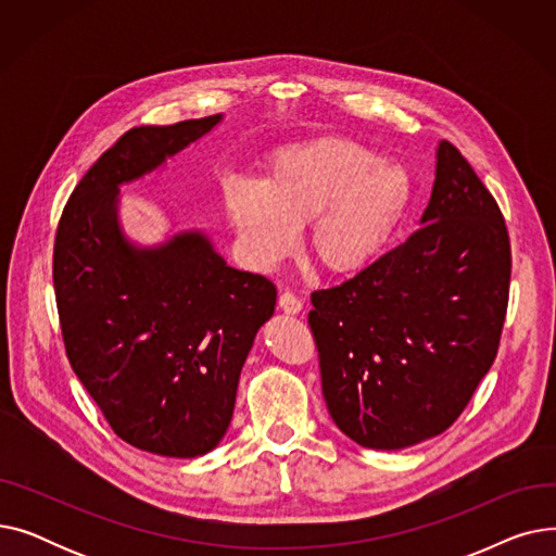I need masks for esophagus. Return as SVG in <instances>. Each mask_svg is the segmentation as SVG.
Here are the masks:
<instances>
[{
	"instance_id": "34e87169",
	"label": "esophagus",
	"mask_w": 556,
	"mask_h": 556,
	"mask_svg": "<svg viewBox=\"0 0 556 556\" xmlns=\"http://www.w3.org/2000/svg\"><path fill=\"white\" fill-rule=\"evenodd\" d=\"M279 308L283 313H288V315H298L304 308V304H302L300 298H295L293 293H290V290H286V293L279 295Z\"/></svg>"
}]
</instances>
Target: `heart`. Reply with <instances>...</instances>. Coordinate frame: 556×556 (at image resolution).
<instances>
[{"mask_svg": "<svg viewBox=\"0 0 556 556\" xmlns=\"http://www.w3.org/2000/svg\"><path fill=\"white\" fill-rule=\"evenodd\" d=\"M413 202L407 170L346 137L275 151L261 180L227 178L223 210L250 266L270 270L298 250L333 277H352L383 254Z\"/></svg>", "mask_w": 556, "mask_h": 556, "instance_id": "b5f03b06", "label": "heart"}]
</instances>
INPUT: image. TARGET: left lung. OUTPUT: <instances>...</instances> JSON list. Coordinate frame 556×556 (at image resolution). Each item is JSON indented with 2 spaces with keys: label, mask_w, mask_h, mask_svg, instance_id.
I'll return each instance as SVG.
<instances>
[{
  "label": "left lung",
  "mask_w": 556,
  "mask_h": 556,
  "mask_svg": "<svg viewBox=\"0 0 556 556\" xmlns=\"http://www.w3.org/2000/svg\"><path fill=\"white\" fill-rule=\"evenodd\" d=\"M509 277L498 202L444 139L421 227L311 295L323 394L349 440L399 451L453 426L498 354Z\"/></svg>",
  "instance_id": "8db88e82"
}]
</instances>
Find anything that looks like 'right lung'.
I'll list each match as a JSON object with an SVG mask.
<instances>
[{
	"label": "right lung",
	"mask_w": 556,
	"mask_h": 556,
	"mask_svg": "<svg viewBox=\"0 0 556 556\" xmlns=\"http://www.w3.org/2000/svg\"><path fill=\"white\" fill-rule=\"evenodd\" d=\"M220 119L128 130L83 175L55 231L53 288L70 365L124 442L164 457L218 446L277 288L229 268L202 231L132 245L116 202L119 185L155 170Z\"/></svg>",
	"instance_id": "obj_1"
}]
</instances>
